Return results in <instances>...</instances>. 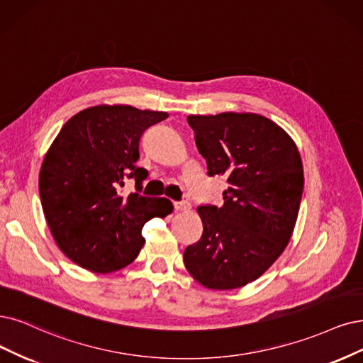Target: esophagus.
<instances>
[{"label": "esophagus", "instance_id": "obj_1", "mask_svg": "<svg viewBox=\"0 0 363 363\" xmlns=\"http://www.w3.org/2000/svg\"><path fill=\"white\" fill-rule=\"evenodd\" d=\"M191 209L189 202H174V211L177 212H189Z\"/></svg>", "mask_w": 363, "mask_h": 363}]
</instances>
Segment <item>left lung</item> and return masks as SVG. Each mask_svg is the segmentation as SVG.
I'll use <instances>...</instances> for the list:
<instances>
[{"label":"left lung","instance_id":"8db88e82","mask_svg":"<svg viewBox=\"0 0 363 363\" xmlns=\"http://www.w3.org/2000/svg\"><path fill=\"white\" fill-rule=\"evenodd\" d=\"M208 174L230 184L224 205L199 206V242L186 247V271L211 290L244 287L289 245L303 193L299 150L287 131L257 113L189 115Z\"/></svg>","mask_w":363,"mask_h":363}]
</instances>
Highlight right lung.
Masks as SVG:
<instances>
[{
	"mask_svg": "<svg viewBox=\"0 0 363 363\" xmlns=\"http://www.w3.org/2000/svg\"><path fill=\"white\" fill-rule=\"evenodd\" d=\"M169 116L128 104L80 111L62 125L38 174L40 200L58 248L96 274L128 266L145 244L142 229L173 211L166 197L121 196L125 178L136 186L147 172L136 167L143 131Z\"/></svg>",
	"mask_w": 363,
	"mask_h": 363,
	"instance_id": "obj_1",
	"label": "right lung"
}]
</instances>
